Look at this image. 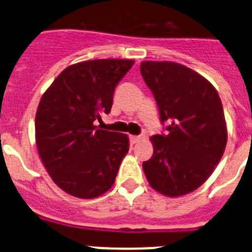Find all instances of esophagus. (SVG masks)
Instances as JSON below:
<instances>
[{"mask_svg": "<svg viewBox=\"0 0 252 252\" xmlns=\"http://www.w3.org/2000/svg\"><path fill=\"white\" fill-rule=\"evenodd\" d=\"M142 137L141 136H135V135H131L130 136V142L131 144H136V142L141 141Z\"/></svg>", "mask_w": 252, "mask_h": 252, "instance_id": "esophagus-1", "label": "esophagus"}]
</instances>
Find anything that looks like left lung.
I'll return each mask as SVG.
<instances>
[{
    "label": "left lung",
    "mask_w": 252,
    "mask_h": 252,
    "mask_svg": "<svg viewBox=\"0 0 252 252\" xmlns=\"http://www.w3.org/2000/svg\"><path fill=\"white\" fill-rule=\"evenodd\" d=\"M141 75L153 92L166 135L151 137L154 154L142 162L149 184L166 197L201 187L213 173L227 142L221 98L192 69L173 62H142Z\"/></svg>",
    "instance_id": "1"
}]
</instances>
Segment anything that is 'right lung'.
I'll list each match as a JSON object with an SVG mask.
<instances>
[{
    "mask_svg": "<svg viewBox=\"0 0 252 252\" xmlns=\"http://www.w3.org/2000/svg\"><path fill=\"white\" fill-rule=\"evenodd\" d=\"M133 60H87L68 66L40 99L35 117L39 155L54 183L91 199L113 186L127 154L125 133L95 126L112 107L113 92Z\"/></svg>",
    "mask_w": 252,
    "mask_h": 252,
    "instance_id": "1",
    "label": "right lung"
}]
</instances>
